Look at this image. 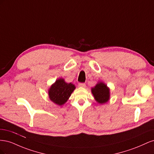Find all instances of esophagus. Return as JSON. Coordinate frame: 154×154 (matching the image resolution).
<instances>
[{
  "label": "esophagus",
  "mask_w": 154,
  "mask_h": 154,
  "mask_svg": "<svg viewBox=\"0 0 154 154\" xmlns=\"http://www.w3.org/2000/svg\"><path fill=\"white\" fill-rule=\"evenodd\" d=\"M78 86L80 87H85V83H79Z\"/></svg>",
  "instance_id": "esophagus-1"
}]
</instances>
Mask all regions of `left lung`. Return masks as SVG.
Segmentation results:
<instances>
[{
    "mask_svg": "<svg viewBox=\"0 0 154 154\" xmlns=\"http://www.w3.org/2000/svg\"><path fill=\"white\" fill-rule=\"evenodd\" d=\"M95 100L100 103H105L109 100V88L103 83H98L92 88Z\"/></svg>",
    "mask_w": 154,
    "mask_h": 154,
    "instance_id": "8db88e82",
    "label": "left lung"
}]
</instances>
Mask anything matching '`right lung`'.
Segmentation results:
<instances>
[{
	"label": "right lung",
	"mask_w": 154,
	"mask_h": 154,
	"mask_svg": "<svg viewBox=\"0 0 154 154\" xmlns=\"http://www.w3.org/2000/svg\"><path fill=\"white\" fill-rule=\"evenodd\" d=\"M75 86L71 83H67L60 78L55 82L49 91V96L51 101L58 105L64 104L69 99Z\"/></svg>",
	"instance_id": "1"
}]
</instances>
